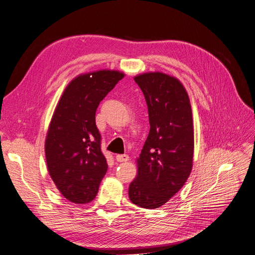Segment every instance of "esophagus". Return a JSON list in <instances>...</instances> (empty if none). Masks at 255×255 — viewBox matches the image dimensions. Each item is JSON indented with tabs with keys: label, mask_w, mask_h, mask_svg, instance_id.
<instances>
[{
	"label": "esophagus",
	"mask_w": 255,
	"mask_h": 255,
	"mask_svg": "<svg viewBox=\"0 0 255 255\" xmlns=\"http://www.w3.org/2000/svg\"><path fill=\"white\" fill-rule=\"evenodd\" d=\"M128 158L129 157L128 154H118V155L116 156V159H117V161H119V163H127Z\"/></svg>",
	"instance_id": "34e87169"
}]
</instances>
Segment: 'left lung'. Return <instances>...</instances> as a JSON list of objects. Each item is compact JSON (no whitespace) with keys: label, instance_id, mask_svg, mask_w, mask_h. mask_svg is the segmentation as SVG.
<instances>
[{"label":"left lung","instance_id":"left-lung-1","mask_svg":"<svg viewBox=\"0 0 255 255\" xmlns=\"http://www.w3.org/2000/svg\"><path fill=\"white\" fill-rule=\"evenodd\" d=\"M134 81L148 105L150 132L139 157L137 175L128 187L132 203L157 208L186 183L194 161V121L183 84L163 72L138 74Z\"/></svg>","mask_w":255,"mask_h":255}]
</instances>
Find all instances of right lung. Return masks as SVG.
Masks as SVG:
<instances>
[{
  "label": "right lung",
  "mask_w": 255,
  "mask_h": 255,
  "mask_svg": "<svg viewBox=\"0 0 255 255\" xmlns=\"http://www.w3.org/2000/svg\"><path fill=\"white\" fill-rule=\"evenodd\" d=\"M125 75L104 69L75 76L53 113L44 142L45 160L56 188L70 202L86 204L98 194L107 163L96 112Z\"/></svg>",
  "instance_id": "right-lung-1"
}]
</instances>
